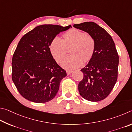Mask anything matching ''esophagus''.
<instances>
[{
    "mask_svg": "<svg viewBox=\"0 0 132 132\" xmlns=\"http://www.w3.org/2000/svg\"><path fill=\"white\" fill-rule=\"evenodd\" d=\"M67 75H70L71 74V73H72L73 71H70V70H67Z\"/></svg>",
    "mask_w": 132,
    "mask_h": 132,
    "instance_id": "esophagus-1",
    "label": "esophagus"
}]
</instances>
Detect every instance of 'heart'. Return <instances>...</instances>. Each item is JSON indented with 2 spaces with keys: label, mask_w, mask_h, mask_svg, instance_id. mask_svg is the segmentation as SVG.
I'll list each match as a JSON object with an SVG mask.
<instances>
[{
  "label": "heart",
  "mask_w": 132,
  "mask_h": 132,
  "mask_svg": "<svg viewBox=\"0 0 132 132\" xmlns=\"http://www.w3.org/2000/svg\"><path fill=\"white\" fill-rule=\"evenodd\" d=\"M96 44L94 38L89 34L78 29H71L64 33L63 39L55 37L51 42L50 51L57 62H60L70 48V56L62 61L66 69L79 67L82 62L86 63L93 57Z\"/></svg>",
  "instance_id": "b5f03b06"
}]
</instances>
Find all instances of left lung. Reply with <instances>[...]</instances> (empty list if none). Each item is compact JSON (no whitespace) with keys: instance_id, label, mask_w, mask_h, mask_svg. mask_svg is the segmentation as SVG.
I'll return each instance as SVG.
<instances>
[{"instance_id":"8db88e82","label":"left lung","mask_w":132,"mask_h":132,"mask_svg":"<svg viewBox=\"0 0 132 132\" xmlns=\"http://www.w3.org/2000/svg\"><path fill=\"white\" fill-rule=\"evenodd\" d=\"M94 39L95 51L88 64L81 69L84 78L78 85L80 95L90 101L103 100L109 95L118 78L119 56L110 35L94 22L74 24Z\"/></svg>"}]
</instances>
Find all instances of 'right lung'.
<instances>
[{
    "label": "right lung",
    "instance_id": "add662e5",
    "mask_svg": "<svg viewBox=\"0 0 132 132\" xmlns=\"http://www.w3.org/2000/svg\"><path fill=\"white\" fill-rule=\"evenodd\" d=\"M71 27L39 25L20 39L12 59V80L27 100L43 103L56 96L67 73L53 59L49 46L57 35Z\"/></svg>",
    "mask_w": 132,
    "mask_h": 132
}]
</instances>
